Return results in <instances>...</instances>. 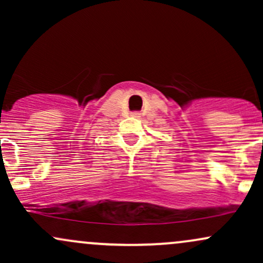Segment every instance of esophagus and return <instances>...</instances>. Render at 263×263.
Masks as SVG:
<instances>
[{
	"instance_id": "obj_1",
	"label": "esophagus",
	"mask_w": 263,
	"mask_h": 263,
	"mask_svg": "<svg viewBox=\"0 0 263 263\" xmlns=\"http://www.w3.org/2000/svg\"><path fill=\"white\" fill-rule=\"evenodd\" d=\"M132 116H135V117H140V114H138V112H134V114H132Z\"/></svg>"
}]
</instances>
